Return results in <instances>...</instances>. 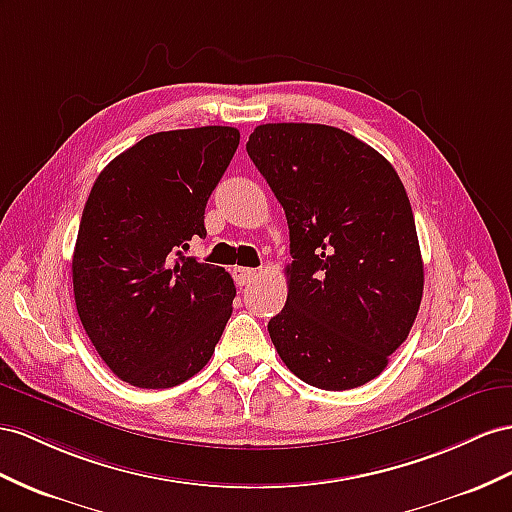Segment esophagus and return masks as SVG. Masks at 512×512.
<instances>
[{"label": "esophagus", "instance_id": "34e87169", "mask_svg": "<svg viewBox=\"0 0 512 512\" xmlns=\"http://www.w3.org/2000/svg\"><path fill=\"white\" fill-rule=\"evenodd\" d=\"M255 277H257V270H253V268H242V266L233 268V281L238 283L240 287L248 285Z\"/></svg>", "mask_w": 512, "mask_h": 512}]
</instances>
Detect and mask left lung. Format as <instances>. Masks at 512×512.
<instances>
[{"mask_svg":"<svg viewBox=\"0 0 512 512\" xmlns=\"http://www.w3.org/2000/svg\"><path fill=\"white\" fill-rule=\"evenodd\" d=\"M246 151L290 227L287 300L268 322L283 363L318 389H355L409 337L424 292L409 196L393 166L348 131L255 127Z\"/></svg>","mask_w":512,"mask_h":512,"instance_id":"obj_1","label":"left lung"}]
</instances>
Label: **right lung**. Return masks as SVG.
I'll list each match as a JSON object with an SVG mask.
<instances>
[{
  "label": "right lung",
  "mask_w": 512,
  "mask_h": 512,
  "mask_svg": "<svg viewBox=\"0 0 512 512\" xmlns=\"http://www.w3.org/2000/svg\"><path fill=\"white\" fill-rule=\"evenodd\" d=\"M240 144L235 127L160 131L101 170L73 253L75 307L121 381L175 387L212 359L233 311L225 268L186 257L209 194Z\"/></svg>",
  "instance_id": "obj_1"
}]
</instances>
